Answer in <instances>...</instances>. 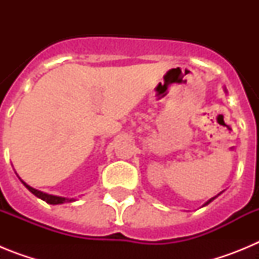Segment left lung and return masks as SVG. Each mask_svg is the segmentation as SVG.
Segmentation results:
<instances>
[{
    "label": "left lung",
    "instance_id": "obj_1",
    "mask_svg": "<svg viewBox=\"0 0 259 259\" xmlns=\"http://www.w3.org/2000/svg\"><path fill=\"white\" fill-rule=\"evenodd\" d=\"M219 194H221V193H219ZM219 194H218V196H219ZM218 196H215V197H212V198H210V200H209V201H206V202H205V203H203V205H202V206H206V205H209V203H210V202H211V201H212V200H215V198H217V197H218Z\"/></svg>",
    "mask_w": 259,
    "mask_h": 259
}]
</instances>
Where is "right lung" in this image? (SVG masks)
Returning <instances> with one entry per match:
<instances>
[{
	"label": "right lung",
	"mask_w": 259,
	"mask_h": 259,
	"mask_svg": "<svg viewBox=\"0 0 259 259\" xmlns=\"http://www.w3.org/2000/svg\"><path fill=\"white\" fill-rule=\"evenodd\" d=\"M20 179V178H19ZM20 182L24 184V187H26L27 189H28L31 193H33L36 196V197L41 198L42 201H45V202L50 203V205H59V203H65V202H74L75 198H67V197H59V196H54V194H48L45 193V192H41V191H37V189L32 188L31 185H28L27 183L23 182L22 179H20Z\"/></svg>",
	"instance_id": "add662e5"
}]
</instances>
